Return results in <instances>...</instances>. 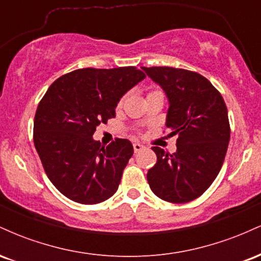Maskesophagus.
<instances>
[{"label": "esophagus", "mask_w": 261, "mask_h": 261, "mask_svg": "<svg viewBox=\"0 0 261 261\" xmlns=\"http://www.w3.org/2000/svg\"><path fill=\"white\" fill-rule=\"evenodd\" d=\"M141 149H143V146L141 145V143H134V151H135V153H137V152H140Z\"/></svg>", "instance_id": "1"}]
</instances>
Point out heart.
<instances>
[{
  "mask_svg": "<svg viewBox=\"0 0 261 261\" xmlns=\"http://www.w3.org/2000/svg\"><path fill=\"white\" fill-rule=\"evenodd\" d=\"M122 101H124V98H121V99H120V100H119V103H118V106H119V107H120V106H121V104H122Z\"/></svg>",
  "mask_w": 261,
  "mask_h": 261,
  "instance_id": "1",
  "label": "heart"
}]
</instances>
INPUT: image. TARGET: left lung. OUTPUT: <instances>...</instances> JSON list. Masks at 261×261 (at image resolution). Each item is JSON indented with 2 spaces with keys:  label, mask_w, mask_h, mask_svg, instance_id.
<instances>
[{
  "label": "left lung",
  "mask_w": 261,
  "mask_h": 261,
  "mask_svg": "<svg viewBox=\"0 0 261 261\" xmlns=\"http://www.w3.org/2000/svg\"><path fill=\"white\" fill-rule=\"evenodd\" d=\"M142 70L166 92V125L170 136H178L175 153L152 147L157 163L147 173L149 188L164 201H193L214 182L226 157L230 136L226 103L197 72L167 66Z\"/></svg>",
  "instance_id": "8db88e82"
}]
</instances>
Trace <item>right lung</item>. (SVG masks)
<instances>
[{
    "instance_id": "right-lung-1",
    "label": "right lung",
    "mask_w": 261,
    "mask_h": 261,
    "mask_svg": "<svg viewBox=\"0 0 261 261\" xmlns=\"http://www.w3.org/2000/svg\"><path fill=\"white\" fill-rule=\"evenodd\" d=\"M145 77L134 66L80 68L60 77L45 93L33 137L47 178L66 197L94 205L118 190L133 145L115 139L104 147L93 134L115 118L120 98Z\"/></svg>"
}]
</instances>
